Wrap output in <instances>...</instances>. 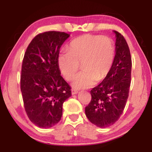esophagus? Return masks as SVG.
<instances>
[{"label":"esophagus","mask_w":152,"mask_h":152,"mask_svg":"<svg viewBox=\"0 0 152 152\" xmlns=\"http://www.w3.org/2000/svg\"><path fill=\"white\" fill-rule=\"evenodd\" d=\"M72 94H76L77 93H78V91H76V90L74 89H72Z\"/></svg>","instance_id":"obj_1"}]
</instances>
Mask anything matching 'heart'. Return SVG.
Instances as JSON below:
<instances>
[{
  "label": "heart",
  "mask_w": 152,
  "mask_h": 152,
  "mask_svg": "<svg viewBox=\"0 0 152 152\" xmlns=\"http://www.w3.org/2000/svg\"><path fill=\"white\" fill-rule=\"evenodd\" d=\"M116 49L111 38L102 35H84L70 43L68 51L58 57V66L66 80H71L81 65L82 72L74 80L76 88H87L109 76L114 64Z\"/></svg>",
  "instance_id": "1"
}]
</instances>
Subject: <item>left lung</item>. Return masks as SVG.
Here are the masks:
<instances>
[{"label":"left lung","instance_id":"1","mask_svg":"<svg viewBox=\"0 0 152 152\" xmlns=\"http://www.w3.org/2000/svg\"><path fill=\"white\" fill-rule=\"evenodd\" d=\"M116 35V54L112 70L106 78L91 91L92 99L85 108L87 118L97 127L112 125L119 119L127 102L132 74V57L123 36Z\"/></svg>","mask_w":152,"mask_h":152}]
</instances>
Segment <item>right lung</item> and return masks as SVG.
<instances>
[{"label": "right lung", "mask_w": 152, "mask_h": 152, "mask_svg": "<svg viewBox=\"0 0 152 152\" xmlns=\"http://www.w3.org/2000/svg\"><path fill=\"white\" fill-rule=\"evenodd\" d=\"M70 37L60 31H46L33 38L23 60L20 91L25 110L33 124L50 128L60 121L64 102L72 96L70 86L58 66L60 49Z\"/></svg>", "instance_id": "right-lung-1"}]
</instances>
